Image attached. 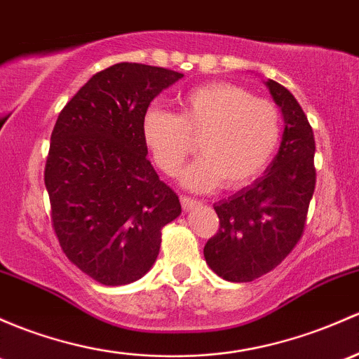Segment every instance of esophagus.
Masks as SVG:
<instances>
[{
  "instance_id": "34e87169",
  "label": "esophagus",
  "mask_w": 359,
  "mask_h": 359,
  "mask_svg": "<svg viewBox=\"0 0 359 359\" xmlns=\"http://www.w3.org/2000/svg\"><path fill=\"white\" fill-rule=\"evenodd\" d=\"M180 205H182L184 210H191V208H194V206H198L199 201L189 198V196H180Z\"/></svg>"
}]
</instances>
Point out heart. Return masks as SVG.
<instances>
[{
    "label": "heart",
    "instance_id": "obj_1",
    "mask_svg": "<svg viewBox=\"0 0 359 359\" xmlns=\"http://www.w3.org/2000/svg\"><path fill=\"white\" fill-rule=\"evenodd\" d=\"M179 108L175 115L149 107L141 134L154 165L168 177L179 172L198 142L201 158L182 173V184L192 191H210L220 184L230 191L246 187L265 172L280 144L278 107L255 97L244 86H198L182 94Z\"/></svg>",
    "mask_w": 359,
    "mask_h": 359
}]
</instances>
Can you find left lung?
Here are the masks:
<instances>
[{"label":"left lung","instance_id":"1","mask_svg":"<svg viewBox=\"0 0 359 359\" xmlns=\"http://www.w3.org/2000/svg\"><path fill=\"white\" fill-rule=\"evenodd\" d=\"M285 129L265 175L217 203L218 232L206 243L211 270L229 282H251L280 265L299 243L316 184L315 135L296 97L269 81Z\"/></svg>","mask_w":359,"mask_h":359}]
</instances>
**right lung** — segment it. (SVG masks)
Here are the masks:
<instances>
[{
	"instance_id": "1",
	"label": "right lung",
	"mask_w": 359,
	"mask_h": 359,
	"mask_svg": "<svg viewBox=\"0 0 359 359\" xmlns=\"http://www.w3.org/2000/svg\"><path fill=\"white\" fill-rule=\"evenodd\" d=\"M184 77L142 63L97 72L60 111L44 184L67 258L103 285L148 271L161 229L180 215L179 196L148 160L141 123L149 103Z\"/></svg>"
}]
</instances>
